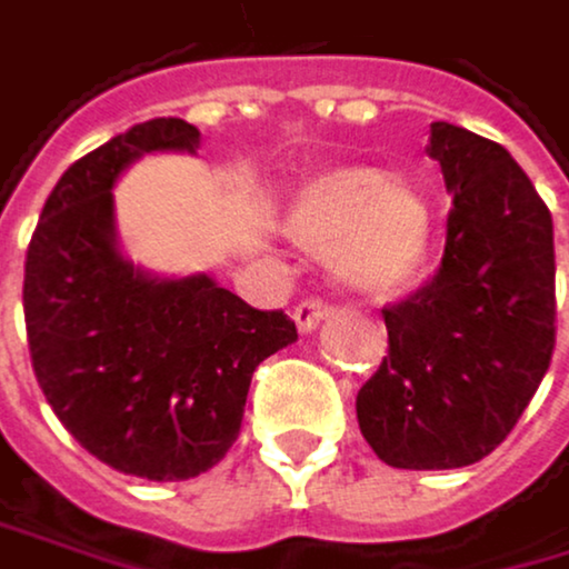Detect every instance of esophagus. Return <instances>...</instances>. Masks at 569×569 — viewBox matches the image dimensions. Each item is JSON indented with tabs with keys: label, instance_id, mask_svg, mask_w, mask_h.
I'll use <instances>...</instances> for the list:
<instances>
[{
	"label": "esophagus",
	"instance_id": "esophagus-1",
	"mask_svg": "<svg viewBox=\"0 0 569 569\" xmlns=\"http://www.w3.org/2000/svg\"><path fill=\"white\" fill-rule=\"evenodd\" d=\"M327 303H320V300H303L300 307H293V320H297V327H300V335H310V331H317V327L327 320Z\"/></svg>",
	"mask_w": 569,
	"mask_h": 569
}]
</instances>
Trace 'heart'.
Instances as JSON below:
<instances>
[{
    "mask_svg": "<svg viewBox=\"0 0 569 569\" xmlns=\"http://www.w3.org/2000/svg\"><path fill=\"white\" fill-rule=\"evenodd\" d=\"M282 231L313 256H331L348 290L386 300L423 279L437 218L427 193L376 167H338L310 177L287 208Z\"/></svg>",
    "mask_w": 569,
    "mask_h": 569,
    "instance_id": "b5f03b06",
    "label": "heart"
}]
</instances>
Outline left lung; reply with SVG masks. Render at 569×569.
I'll list each match as a JSON object with an SVG mask.
<instances>
[{"mask_svg": "<svg viewBox=\"0 0 569 569\" xmlns=\"http://www.w3.org/2000/svg\"><path fill=\"white\" fill-rule=\"evenodd\" d=\"M453 208L440 272L382 310L389 355L358 392V427L389 468L488 457L536 396L557 345L553 218L506 146L430 126Z\"/></svg>", "mask_w": 569, "mask_h": 569, "instance_id": "left-lung-1", "label": "left lung"}]
</instances>
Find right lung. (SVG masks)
I'll list each match as a JSON object with an SVG mask.
<instances>
[{
  "mask_svg": "<svg viewBox=\"0 0 569 569\" xmlns=\"http://www.w3.org/2000/svg\"><path fill=\"white\" fill-rule=\"evenodd\" d=\"M183 119H149L63 170L27 249L23 313L37 382L101 465L149 481L214 468L242 430L259 361L297 341L208 272L157 276L122 256L119 177L146 152H198Z\"/></svg>",
  "mask_w": 569,
  "mask_h": 569,
  "instance_id": "obj_1",
  "label": "right lung"
}]
</instances>
